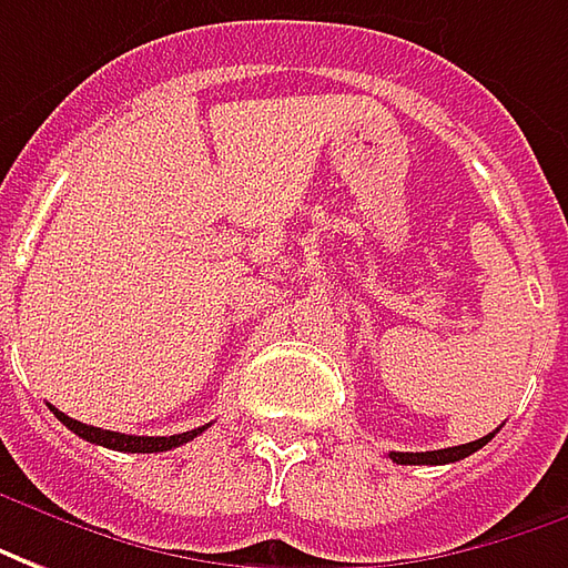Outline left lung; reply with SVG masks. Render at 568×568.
I'll return each instance as SVG.
<instances>
[{"label": "left lung", "mask_w": 568, "mask_h": 568, "mask_svg": "<svg viewBox=\"0 0 568 568\" xmlns=\"http://www.w3.org/2000/svg\"><path fill=\"white\" fill-rule=\"evenodd\" d=\"M496 434L498 428L493 434L480 437V440H470V444L446 446V449H432V453H388V458L397 462V465H449V462H458V458H465L470 456V453H477V449H484Z\"/></svg>", "instance_id": "1"}]
</instances>
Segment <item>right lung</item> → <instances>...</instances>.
Segmentation results:
<instances>
[{
	"label": "right lung",
	"instance_id": "right-lung-1",
	"mask_svg": "<svg viewBox=\"0 0 568 568\" xmlns=\"http://www.w3.org/2000/svg\"><path fill=\"white\" fill-rule=\"evenodd\" d=\"M51 413L58 416L72 434H79L82 440L88 444L106 446V449H119V453H168L174 446H183L189 440H195L207 425H201L195 432H183V434H171V437H134V434H119V432H103V428H94V425H82V422L70 419L67 413H60L51 406Z\"/></svg>",
	"mask_w": 568,
	"mask_h": 568
}]
</instances>
